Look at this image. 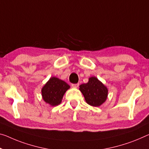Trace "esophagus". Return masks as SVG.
I'll list each match as a JSON object with an SVG mask.
<instances>
[{"label": "esophagus", "mask_w": 149, "mask_h": 149, "mask_svg": "<svg viewBox=\"0 0 149 149\" xmlns=\"http://www.w3.org/2000/svg\"><path fill=\"white\" fill-rule=\"evenodd\" d=\"M79 83H77V84H72V86L73 88H78L79 87Z\"/></svg>", "instance_id": "1"}]
</instances>
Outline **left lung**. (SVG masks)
<instances>
[{
    "mask_svg": "<svg viewBox=\"0 0 149 149\" xmlns=\"http://www.w3.org/2000/svg\"><path fill=\"white\" fill-rule=\"evenodd\" d=\"M79 90L86 103L92 107H100L108 97V88L95 77L89 78L87 83L81 84Z\"/></svg>",
    "mask_w": 149,
    "mask_h": 149,
    "instance_id": "obj_1",
    "label": "left lung"
}]
</instances>
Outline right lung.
I'll list each match as a JSON object with an SVG mask.
<instances>
[{
    "mask_svg": "<svg viewBox=\"0 0 149 149\" xmlns=\"http://www.w3.org/2000/svg\"><path fill=\"white\" fill-rule=\"evenodd\" d=\"M70 87L63 80L52 77L41 89L42 99L51 107L57 106L61 103L64 95Z\"/></svg>",
    "mask_w": 149,
    "mask_h": 149,
    "instance_id": "add662e5",
    "label": "right lung"
}]
</instances>
